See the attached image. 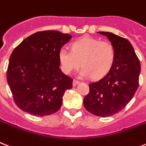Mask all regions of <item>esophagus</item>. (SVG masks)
Masks as SVG:
<instances>
[{"label":"esophagus","mask_w":146,"mask_h":146,"mask_svg":"<svg viewBox=\"0 0 146 146\" xmlns=\"http://www.w3.org/2000/svg\"><path fill=\"white\" fill-rule=\"evenodd\" d=\"M78 84H79V81H77V80H73V86H76V85H77Z\"/></svg>","instance_id":"34e87169"}]
</instances>
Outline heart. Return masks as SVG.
Returning a JSON list of instances; mask_svg holds the SVG:
<instances>
[{"instance_id": "1", "label": "heart", "mask_w": 146, "mask_h": 146, "mask_svg": "<svg viewBox=\"0 0 146 146\" xmlns=\"http://www.w3.org/2000/svg\"><path fill=\"white\" fill-rule=\"evenodd\" d=\"M70 47L72 52L62 48L58 52L60 67L65 74H70L82 64L83 67L78 72V76L88 78L93 76L100 79L114 65L115 50L109 41L84 36L72 42Z\"/></svg>"}]
</instances>
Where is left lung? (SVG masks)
<instances>
[{
	"mask_svg": "<svg viewBox=\"0 0 146 146\" xmlns=\"http://www.w3.org/2000/svg\"><path fill=\"white\" fill-rule=\"evenodd\" d=\"M107 36L115 50V61L111 70L96 82L89 84L90 92L83 104L87 111L97 116H111L131 101L139 86L140 62L128 40L110 33Z\"/></svg>",
	"mask_w": 146,
	"mask_h": 146,
	"instance_id": "8db88e82",
	"label": "left lung"
}]
</instances>
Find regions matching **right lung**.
<instances>
[{
	"label": "right lung",
	"mask_w": 146,
	"mask_h": 146,
	"mask_svg": "<svg viewBox=\"0 0 146 146\" xmlns=\"http://www.w3.org/2000/svg\"><path fill=\"white\" fill-rule=\"evenodd\" d=\"M72 36L57 31H39L22 41L9 58L7 79L15 104L36 116L56 112L73 79L60 69L58 52Z\"/></svg>",
	"instance_id": "obj_1"
}]
</instances>
